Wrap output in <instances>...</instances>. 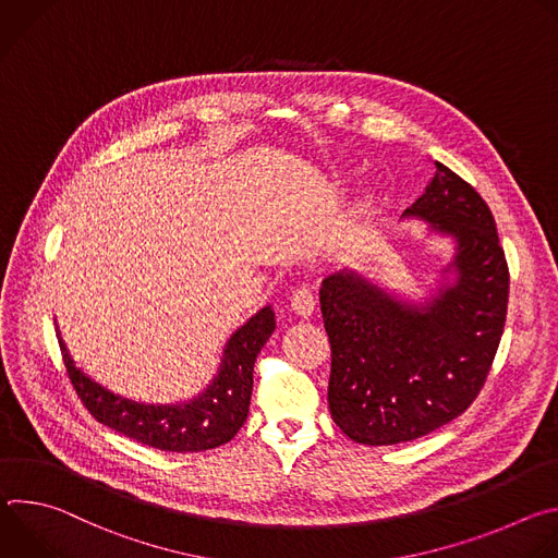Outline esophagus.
I'll return each instance as SVG.
<instances>
[{"mask_svg": "<svg viewBox=\"0 0 558 558\" xmlns=\"http://www.w3.org/2000/svg\"><path fill=\"white\" fill-rule=\"evenodd\" d=\"M291 308L293 313H298L300 317H311L315 311V298L306 287H300L293 291L291 295Z\"/></svg>", "mask_w": 558, "mask_h": 558, "instance_id": "1", "label": "esophagus"}]
</instances>
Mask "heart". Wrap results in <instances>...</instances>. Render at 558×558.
Returning <instances> with one entry per match:
<instances>
[{
  "label": "heart",
  "mask_w": 558,
  "mask_h": 558,
  "mask_svg": "<svg viewBox=\"0 0 558 558\" xmlns=\"http://www.w3.org/2000/svg\"><path fill=\"white\" fill-rule=\"evenodd\" d=\"M375 209H377V196L368 192V194H364V196L360 198L357 209H355V218H360V220H368V218L375 214Z\"/></svg>",
  "instance_id": "obj_1"
}]
</instances>
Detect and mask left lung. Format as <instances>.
Here are the masks:
<instances>
[{"label": "left lung", "mask_w": 558, "mask_h": 558, "mask_svg": "<svg viewBox=\"0 0 558 558\" xmlns=\"http://www.w3.org/2000/svg\"><path fill=\"white\" fill-rule=\"evenodd\" d=\"M426 192L402 214L452 256L422 298L344 267L323 280L331 342L329 411L366 446L424 437L459 417L482 390L501 342L510 276L495 218L463 179L435 161Z\"/></svg>", "instance_id": "obj_1"}]
</instances>
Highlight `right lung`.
<instances>
[{
    "label": "right lung",
    "mask_w": 558,
    "mask_h": 558,
    "mask_svg": "<svg viewBox=\"0 0 558 558\" xmlns=\"http://www.w3.org/2000/svg\"><path fill=\"white\" fill-rule=\"evenodd\" d=\"M274 329V308L265 304L229 336L211 381L190 400L174 404L136 402L106 388L76 368L59 327L57 340L68 377L97 422L158 450L201 452L227 444L245 424L254 388V362Z\"/></svg>",
    "instance_id": "add662e5"
}]
</instances>
